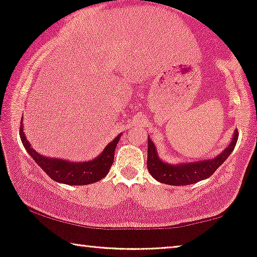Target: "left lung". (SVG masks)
<instances>
[{"label":"left lung","mask_w":257,"mask_h":257,"mask_svg":"<svg viewBox=\"0 0 257 257\" xmlns=\"http://www.w3.org/2000/svg\"><path fill=\"white\" fill-rule=\"evenodd\" d=\"M238 138L237 130L234 132L233 139L229 145L219 156L209 160L194 161V163H182L178 165L167 164L158 156L157 149L152 140H147V168L150 174L161 184L171 186L192 185L209 178L221 165H222L229 154L233 152Z\"/></svg>","instance_id":"8db88e82"}]
</instances>
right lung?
<instances>
[{"instance_id": "1", "label": "right lung", "mask_w": 257, "mask_h": 257, "mask_svg": "<svg viewBox=\"0 0 257 257\" xmlns=\"http://www.w3.org/2000/svg\"><path fill=\"white\" fill-rule=\"evenodd\" d=\"M119 135L112 140L107 146L105 147L97 158L90 161H83V163H71L69 160L57 159V158L44 157L37 153L33 147L30 146L29 142L26 138L23 131V124L21 121L20 137L22 140L23 146L26 147L30 157L36 161V164L50 177L52 180L62 182L66 185H89L93 182L99 181L106 177L110 171L111 165L113 164L114 151L117 144L120 139Z\"/></svg>"}]
</instances>
